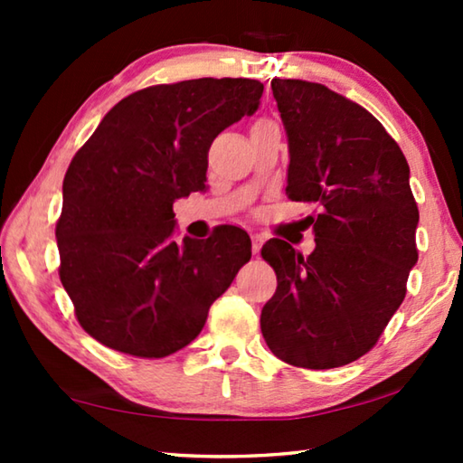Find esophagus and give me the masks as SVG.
Listing matches in <instances>:
<instances>
[{
    "label": "esophagus",
    "mask_w": 463,
    "mask_h": 463,
    "mask_svg": "<svg viewBox=\"0 0 463 463\" xmlns=\"http://www.w3.org/2000/svg\"><path fill=\"white\" fill-rule=\"evenodd\" d=\"M261 245H263V237H261V234H250V250H253V255L260 253Z\"/></svg>",
    "instance_id": "esophagus-1"
}]
</instances>
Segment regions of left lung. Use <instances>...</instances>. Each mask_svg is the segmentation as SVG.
I'll return each mask as SVG.
<instances>
[{
	"label": "left lung",
	"instance_id": "obj_1",
	"mask_svg": "<svg viewBox=\"0 0 463 463\" xmlns=\"http://www.w3.org/2000/svg\"><path fill=\"white\" fill-rule=\"evenodd\" d=\"M289 151L286 194L317 208L308 257L271 239L261 255L278 289L261 333L281 362L331 370L365 355L406 294L419 260L411 169L386 128L355 101L302 80H273Z\"/></svg>",
	"mask_w": 463,
	"mask_h": 463
}]
</instances>
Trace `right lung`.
I'll return each instance as SVG.
<instances>
[{"mask_svg":"<svg viewBox=\"0 0 463 463\" xmlns=\"http://www.w3.org/2000/svg\"><path fill=\"white\" fill-rule=\"evenodd\" d=\"M263 83L202 77L130 93L65 174L59 276L80 325L109 349L165 357L192 343L250 260L237 226L174 241V202L206 190L208 148L257 112Z\"/></svg>","mask_w":463,"mask_h":463,"instance_id":"obj_1","label":"right lung"}]
</instances>
